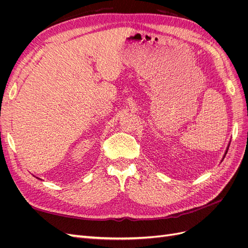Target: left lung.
Wrapping results in <instances>:
<instances>
[{"instance_id":"obj_1","label":"left lung","mask_w":248,"mask_h":248,"mask_svg":"<svg viewBox=\"0 0 248 248\" xmlns=\"http://www.w3.org/2000/svg\"><path fill=\"white\" fill-rule=\"evenodd\" d=\"M228 150H229V149H228Z\"/></svg>"}]
</instances>
